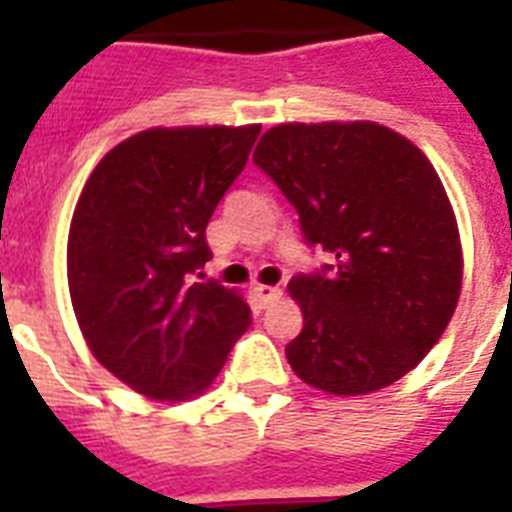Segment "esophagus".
<instances>
[{"mask_svg": "<svg viewBox=\"0 0 512 512\" xmlns=\"http://www.w3.org/2000/svg\"><path fill=\"white\" fill-rule=\"evenodd\" d=\"M255 295H257V300H260V305H263V308H268V305H273L276 300H279L281 289L279 287H265V284H257Z\"/></svg>", "mask_w": 512, "mask_h": 512, "instance_id": "34e87169", "label": "esophagus"}]
</instances>
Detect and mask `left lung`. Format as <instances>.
Listing matches in <instances>:
<instances>
[{"label": "left lung", "mask_w": 512, "mask_h": 512, "mask_svg": "<svg viewBox=\"0 0 512 512\" xmlns=\"http://www.w3.org/2000/svg\"><path fill=\"white\" fill-rule=\"evenodd\" d=\"M252 162L332 263L297 273L303 329L287 361L313 388L364 396L420 364L462 289L457 220L433 164L374 122L279 124Z\"/></svg>", "instance_id": "8db88e82"}]
</instances>
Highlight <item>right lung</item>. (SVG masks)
I'll return each instance as SVG.
<instances>
[{
  "label": "right lung",
  "instance_id": "add662e5",
  "mask_svg": "<svg viewBox=\"0 0 512 512\" xmlns=\"http://www.w3.org/2000/svg\"><path fill=\"white\" fill-rule=\"evenodd\" d=\"M260 124L146 130L108 151L76 201L68 289L92 356L148 398L180 401L215 380L252 324L220 281H191L207 223L241 175Z\"/></svg>",
  "mask_w": 512,
  "mask_h": 512
}]
</instances>
